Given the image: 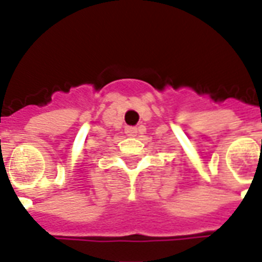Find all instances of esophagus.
I'll return each mask as SVG.
<instances>
[{"mask_svg":"<svg viewBox=\"0 0 262 262\" xmlns=\"http://www.w3.org/2000/svg\"><path fill=\"white\" fill-rule=\"evenodd\" d=\"M137 128L135 127H125V134L128 135V137H134V135H137Z\"/></svg>","mask_w":262,"mask_h":262,"instance_id":"34e87169","label":"esophagus"}]
</instances>
